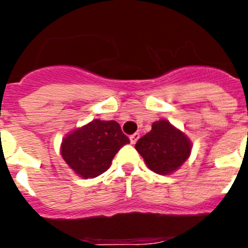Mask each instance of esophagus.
Wrapping results in <instances>:
<instances>
[{"label":"esophagus","mask_w":248,"mask_h":248,"mask_svg":"<svg viewBox=\"0 0 248 248\" xmlns=\"http://www.w3.org/2000/svg\"><path fill=\"white\" fill-rule=\"evenodd\" d=\"M139 138H140L139 133H135V134L130 135V143L131 144H135L138 141V139H139Z\"/></svg>","instance_id":"esophagus-1"}]
</instances>
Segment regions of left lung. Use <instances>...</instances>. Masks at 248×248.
<instances>
[{"mask_svg":"<svg viewBox=\"0 0 248 248\" xmlns=\"http://www.w3.org/2000/svg\"><path fill=\"white\" fill-rule=\"evenodd\" d=\"M146 166L160 175H170L191 154V141L180 129L166 119L153 123L151 130L135 144Z\"/></svg>","mask_w":248,"mask_h":248,"instance_id":"left-lung-1","label":"left lung"}]
</instances>
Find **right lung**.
Listing matches in <instances>:
<instances>
[{
	"mask_svg": "<svg viewBox=\"0 0 248 248\" xmlns=\"http://www.w3.org/2000/svg\"><path fill=\"white\" fill-rule=\"evenodd\" d=\"M128 143L117 122L94 119L63 138L61 155L78 176L93 179L108 170L115 154Z\"/></svg>",
	"mask_w": 248,
	"mask_h": 248,
	"instance_id": "obj_1",
	"label": "right lung"
}]
</instances>
